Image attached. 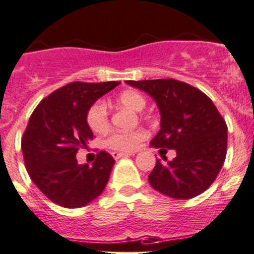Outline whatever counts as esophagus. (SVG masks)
I'll return each mask as SVG.
<instances>
[{"label": "esophagus", "mask_w": 254, "mask_h": 254, "mask_svg": "<svg viewBox=\"0 0 254 254\" xmlns=\"http://www.w3.org/2000/svg\"><path fill=\"white\" fill-rule=\"evenodd\" d=\"M112 155H113V157L117 160V159H121V157H126V156H132L134 155V153L133 152H113Z\"/></svg>", "instance_id": "esophagus-1"}]
</instances>
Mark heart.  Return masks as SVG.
Here are the masks:
<instances>
[{
  "label": "heart",
  "instance_id": "b5f03b06",
  "mask_svg": "<svg viewBox=\"0 0 254 254\" xmlns=\"http://www.w3.org/2000/svg\"><path fill=\"white\" fill-rule=\"evenodd\" d=\"M117 101L121 106L127 107L134 112H141L146 106L145 98L133 90H126L121 93ZM87 123L94 132H102L108 127V111L103 102H95L90 107L87 113ZM146 137H147V132L141 128L127 132L115 131L107 136V138L104 139V145L113 150L129 152V151L136 150Z\"/></svg>",
  "mask_w": 254,
  "mask_h": 254
}]
</instances>
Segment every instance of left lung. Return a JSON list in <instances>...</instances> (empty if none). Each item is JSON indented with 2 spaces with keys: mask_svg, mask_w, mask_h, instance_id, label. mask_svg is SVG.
Here are the masks:
<instances>
[{
  "mask_svg": "<svg viewBox=\"0 0 254 254\" xmlns=\"http://www.w3.org/2000/svg\"><path fill=\"white\" fill-rule=\"evenodd\" d=\"M126 83L151 95L159 107L160 131L151 146L176 151L173 161L166 156L164 161L156 160L148 175L150 185L174 199H190L205 191L224 164L228 141L225 121L211 99L176 79Z\"/></svg>",
  "mask_w": 254,
  "mask_h": 254,
  "instance_id": "obj_1",
  "label": "left lung"
}]
</instances>
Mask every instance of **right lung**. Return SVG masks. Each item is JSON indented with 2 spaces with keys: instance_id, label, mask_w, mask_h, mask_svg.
Returning <instances> with one entry per match:
<instances>
[{
  "instance_id": "1",
  "label": "right lung",
  "mask_w": 254,
  "mask_h": 254,
  "mask_svg": "<svg viewBox=\"0 0 254 254\" xmlns=\"http://www.w3.org/2000/svg\"><path fill=\"white\" fill-rule=\"evenodd\" d=\"M120 81H74L55 90L32 112L21 139L29 175L46 197L64 208H81L103 192L115 159L101 151L92 165L78 164L75 155L93 132L87 113Z\"/></svg>"
}]
</instances>
